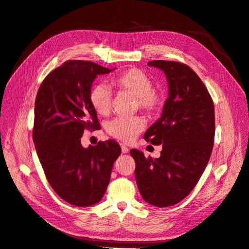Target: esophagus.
Instances as JSON below:
<instances>
[{"label":"esophagus","mask_w":249,"mask_h":249,"mask_svg":"<svg viewBox=\"0 0 249 249\" xmlns=\"http://www.w3.org/2000/svg\"><path fill=\"white\" fill-rule=\"evenodd\" d=\"M122 152H123V153H124V154L129 153V148H127V147H126V146H124V145H122Z\"/></svg>","instance_id":"34e87169"}]
</instances>
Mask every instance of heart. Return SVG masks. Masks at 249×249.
Instances as JSON below:
<instances>
[{
  "instance_id": "b5f03b06",
  "label": "heart",
  "mask_w": 249,
  "mask_h": 249,
  "mask_svg": "<svg viewBox=\"0 0 249 249\" xmlns=\"http://www.w3.org/2000/svg\"><path fill=\"white\" fill-rule=\"evenodd\" d=\"M113 84L123 91L136 96L140 109L150 115L157 114L163 106V95L154 89V83L147 74L137 69L127 70L113 78ZM89 101L97 114L107 115L111 108L112 92L105 84L94 85L89 92ZM144 127L138 116L116 117L108 124V132L114 138L132 142Z\"/></svg>"
}]
</instances>
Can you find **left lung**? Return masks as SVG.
Wrapping results in <instances>:
<instances>
[{"label":"left lung","mask_w":249,"mask_h":249,"mask_svg":"<svg viewBox=\"0 0 249 249\" xmlns=\"http://www.w3.org/2000/svg\"><path fill=\"white\" fill-rule=\"evenodd\" d=\"M168 82V97L161 117L148 127L144 139L162 145L161 156L145 158L138 149L130 154L136 163L135 178L147 203L170 207L183 200L197 184L214 145V104L208 89L189 66L154 60Z\"/></svg>","instance_id":"obj_1"}]
</instances>
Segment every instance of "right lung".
Listing matches in <instances>:
<instances>
[{
	"instance_id": "right-lung-1",
	"label": "right lung",
	"mask_w": 249,
	"mask_h": 249,
	"mask_svg": "<svg viewBox=\"0 0 249 249\" xmlns=\"http://www.w3.org/2000/svg\"><path fill=\"white\" fill-rule=\"evenodd\" d=\"M114 70L70 60L48 74L36 95V153L53 189L72 206L90 207L101 201L113 164L122 153L114 140L101 141L87 148L81 144L85 129H100L89 101L92 83L99 74Z\"/></svg>"
}]
</instances>
